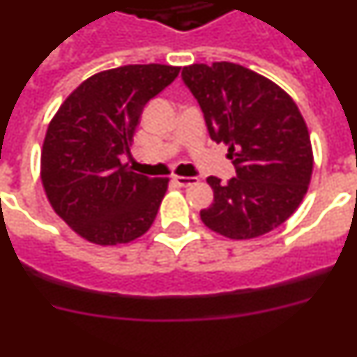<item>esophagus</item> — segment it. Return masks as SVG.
Listing matches in <instances>:
<instances>
[{
    "label": "esophagus",
    "mask_w": 357,
    "mask_h": 357,
    "mask_svg": "<svg viewBox=\"0 0 357 357\" xmlns=\"http://www.w3.org/2000/svg\"><path fill=\"white\" fill-rule=\"evenodd\" d=\"M172 181L175 182L176 185H181V188H188V185L197 184L198 178H195V176H173Z\"/></svg>",
    "instance_id": "esophagus-1"
}]
</instances>
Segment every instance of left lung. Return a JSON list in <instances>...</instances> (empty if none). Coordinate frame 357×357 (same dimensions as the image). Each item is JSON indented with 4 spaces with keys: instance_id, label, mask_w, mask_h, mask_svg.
<instances>
[{
    "instance_id": "1",
    "label": "left lung",
    "mask_w": 357,
    "mask_h": 357,
    "mask_svg": "<svg viewBox=\"0 0 357 357\" xmlns=\"http://www.w3.org/2000/svg\"><path fill=\"white\" fill-rule=\"evenodd\" d=\"M182 80L211 139L229 146L236 166L227 184L207 178L214 202L200 211L202 222L230 239L259 238L282 225L313 173V148L296 103L272 80L232 62L185 66Z\"/></svg>"
}]
</instances>
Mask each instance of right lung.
<instances>
[{"label":"right lung","instance_id":"add662e5","mask_svg":"<svg viewBox=\"0 0 357 357\" xmlns=\"http://www.w3.org/2000/svg\"><path fill=\"white\" fill-rule=\"evenodd\" d=\"M181 68L134 64L82 82L56 110L44 137L40 181L53 211L96 245L134 241L151 227L168 178L121 162L151 98Z\"/></svg>","mask_w":357,"mask_h":357}]
</instances>
